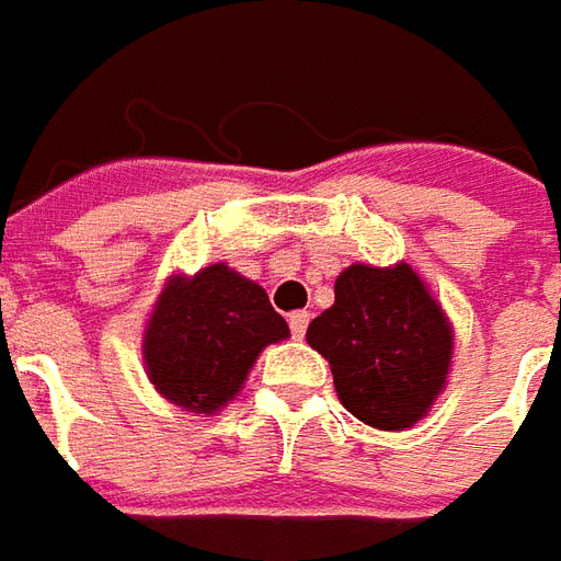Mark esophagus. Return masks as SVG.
Wrapping results in <instances>:
<instances>
[{
    "instance_id": "esophagus-1",
    "label": "esophagus",
    "mask_w": 561,
    "mask_h": 561,
    "mask_svg": "<svg viewBox=\"0 0 561 561\" xmlns=\"http://www.w3.org/2000/svg\"><path fill=\"white\" fill-rule=\"evenodd\" d=\"M308 323H311V313L308 311L289 313V332H293V337H305V332H308Z\"/></svg>"
}]
</instances>
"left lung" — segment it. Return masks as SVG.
Returning a JSON list of instances; mask_svg holds the SVG:
<instances>
[{"label":"left lung","mask_w":561,"mask_h":561,"mask_svg":"<svg viewBox=\"0 0 561 561\" xmlns=\"http://www.w3.org/2000/svg\"><path fill=\"white\" fill-rule=\"evenodd\" d=\"M341 404L383 432L416 423L438 399L453 356L447 317L411 265H351L337 274L335 305L308 325Z\"/></svg>","instance_id":"8db88e82"}]
</instances>
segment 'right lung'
Returning a JSON list of instances; mask_svg holds the SVG:
<instances>
[{
	"mask_svg": "<svg viewBox=\"0 0 561 561\" xmlns=\"http://www.w3.org/2000/svg\"><path fill=\"white\" fill-rule=\"evenodd\" d=\"M287 335L265 289L217 262L162 289L145 335L147 375L169 401L210 414L232 401L262 347Z\"/></svg>",
	"mask_w": 561,
	"mask_h": 561,
	"instance_id": "add662e5",
	"label": "right lung"
}]
</instances>
